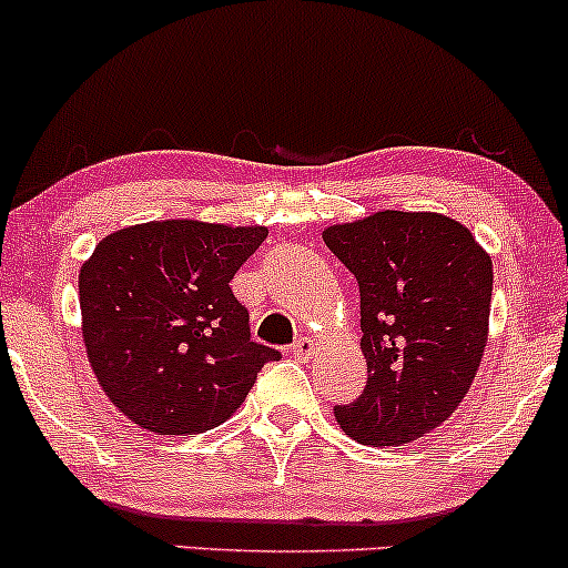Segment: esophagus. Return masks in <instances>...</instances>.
<instances>
[{"instance_id":"1","label":"esophagus","mask_w":568,"mask_h":568,"mask_svg":"<svg viewBox=\"0 0 568 568\" xmlns=\"http://www.w3.org/2000/svg\"><path fill=\"white\" fill-rule=\"evenodd\" d=\"M314 349H317V344H314L312 338H296V344L291 346V352L296 354V357H302V359H310Z\"/></svg>"}]
</instances>
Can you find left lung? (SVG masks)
<instances>
[{"instance_id": "8db88e82", "label": "left lung", "mask_w": 568, "mask_h": 568, "mask_svg": "<svg viewBox=\"0 0 568 568\" xmlns=\"http://www.w3.org/2000/svg\"><path fill=\"white\" fill-rule=\"evenodd\" d=\"M359 283L367 384L336 407L352 439L399 447L432 434L474 384L489 333L491 258L442 214L378 211L323 232Z\"/></svg>"}]
</instances>
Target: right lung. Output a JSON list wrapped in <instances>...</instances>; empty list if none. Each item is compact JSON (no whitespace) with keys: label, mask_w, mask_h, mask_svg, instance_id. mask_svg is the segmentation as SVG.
I'll list each match as a JSON object with an SVG mask.
<instances>
[{"label":"right lung","mask_w":568,"mask_h":568,"mask_svg":"<svg viewBox=\"0 0 568 568\" xmlns=\"http://www.w3.org/2000/svg\"><path fill=\"white\" fill-rule=\"evenodd\" d=\"M266 227L169 219L102 237L79 272L81 333L102 392L153 434L190 436L241 407L277 349L251 338L230 280Z\"/></svg>","instance_id":"add662e5"}]
</instances>
